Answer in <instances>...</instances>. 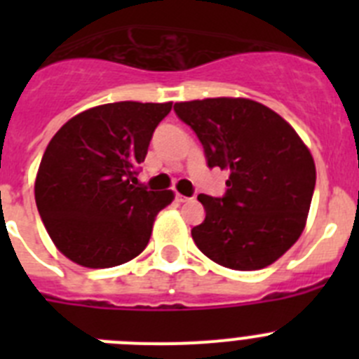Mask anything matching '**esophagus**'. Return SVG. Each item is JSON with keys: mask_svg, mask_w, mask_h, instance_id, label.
Segmentation results:
<instances>
[{"mask_svg": "<svg viewBox=\"0 0 359 359\" xmlns=\"http://www.w3.org/2000/svg\"><path fill=\"white\" fill-rule=\"evenodd\" d=\"M190 198H187V196H183V194H176V201L177 203H185V201H189Z\"/></svg>", "mask_w": 359, "mask_h": 359, "instance_id": "1", "label": "esophagus"}]
</instances>
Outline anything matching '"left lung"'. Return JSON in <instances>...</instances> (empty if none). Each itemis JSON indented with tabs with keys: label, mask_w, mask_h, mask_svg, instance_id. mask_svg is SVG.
I'll list each match as a JSON object with an SVG mask.
<instances>
[{
	"label": "left lung",
	"mask_w": 359,
	"mask_h": 359,
	"mask_svg": "<svg viewBox=\"0 0 359 359\" xmlns=\"http://www.w3.org/2000/svg\"><path fill=\"white\" fill-rule=\"evenodd\" d=\"M210 169L230 170L223 198L199 194L205 221L196 246L217 264L252 271L273 264L306 226L316 169L309 149L286 120L248 98L174 104Z\"/></svg>",
	"instance_id": "left-lung-1"
}]
</instances>
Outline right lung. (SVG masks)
I'll use <instances>...</instances> for the list:
<instances>
[{
	"instance_id": "1",
	"label": "right lung",
	"mask_w": 359,
	"mask_h": 359,
	"mask_svg": "<svg viewBox=\"0 0 359 359\" xmlns=\"http://www.w3.org/2000/svg\"><path fill=\"white\" fill-rule=\"evenodd\" d=\"M172 102H113L73 116L44 151L36 203L53 244L86 268L140 255L172 192L135 185L158 123Z\"/></svg>"
}]
</instances>
